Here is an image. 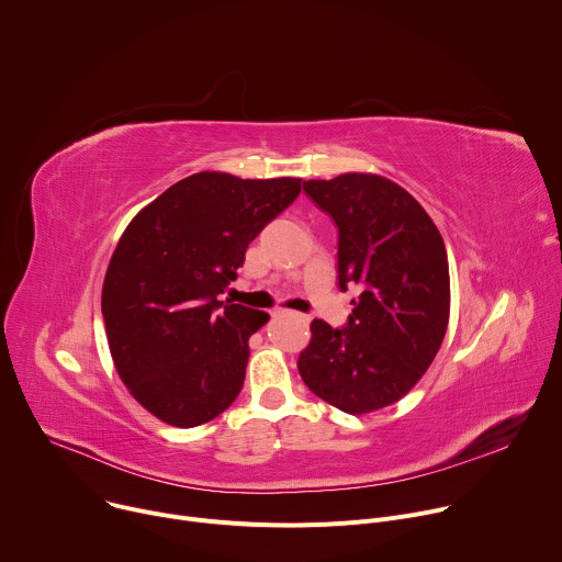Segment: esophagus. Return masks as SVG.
I'll list each match as a JSON object with an SVG mask.
<instances>
[{"label":"esophagus","mask_w":562,"mask_h":562,"mask_svg":"<svg viewBox=\"0 0 562 562\" xmlns=\"http://www.w3.org/2000/svg\"><path fill=\"white\" fill-rule=\"evenodd\" d=\"M273 317H295V319H300V323H308L306 315H302V313H291V311H276Z\"/></svg>","instance_id":"1"}]
</instances>
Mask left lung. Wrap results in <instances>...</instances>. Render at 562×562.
Segmentation results:
<instances>
[{
    "instance_id": "1",
    "label": "left lung",
    "mask_w": 562,
    "mask_h": 562,
    "mask_svg": "<svg viewBox=\"0 0 562 562\" xmlns=\"http://www.w3.org/2000/svg\"><path fill=\"white\" fill-rule=\"evenodd\" d=\"M338 226V284L360 289L345 327L311 323L304 384L345 414L407 395L434 362L449 323V262L427 211L395 182L345 173L302 184Z\"/></svg>"
}]
</instances>
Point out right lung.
I'll use <instances>...</instances> for the list:
<instances>
[{
    "mask_svg": "<svg viewBox=\"0 0 562 562\" xmlns=\"http://www.w3.org/2000/svg\"><path fill=\"white\" fill-rule=\"evenodd\" d=\"M300 195V180L195 173L142 209L111 258L102 315L115 369L173 427L220 416L245 384L265 311L222 302L247 247Z\"/></svg>",
    "mask_w": 562,
    "mask_h": 562,
    "instance_id": "right-lung-1",
    "label": "right lung"
}]
</instances>
